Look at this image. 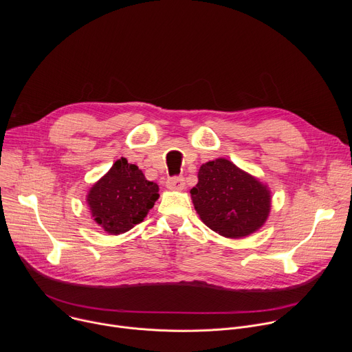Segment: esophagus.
Listing matches in <instances>:
<instances>
[{
    "mask_svg": "<svg viewBox=\"0 0 352 352\" xmlns=\"http://www.w3.org/2000/svg\"><path fill=\"white\" fill-rule=\"evenodd\" d=\"M167 188L168 189H174V190H182L185 188V179L184 177L181 175H175V177H171L167 179L166 182Z\"/></svg>",
    "mask_w": 352,
    "mask_h": 352,
    "instance_id": "34e87169",
    "label": "esophagus"
}]
</instances>
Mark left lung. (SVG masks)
<instances>
[{"mask_svg": "<svg viewBox=\"0 0 352 352\" xmlns=\"http://www.w3.org/2000/svg\"><path fill=\"white\" fill-rule=\"evenodd\" d=\"M190 189L202 221L227 238H241L263 226L270 212V192L252 175L226 159L204 164Z\"/></svg>", "mask_w": 352, "mask_h": 352, "instance_id": "1", "label": "left lung"}]
</instances>
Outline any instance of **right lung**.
Instances as JSON below:
<instances>
[{"label":"right lung","mask_w":352,"mask_h":352,"mask_svg":"<svg viewBox=\"0 0 352 352\" xmlns=\"http://www.w3.org/2000/svg\"><path fill=\"white\" fill-rule=\"evenodd\" d=\"M159 199V186L126 159L117 160L87 195L94 221L109 234L129 231L146 217Z\"/></svg>","instance_id":"1"}]
</instances>
